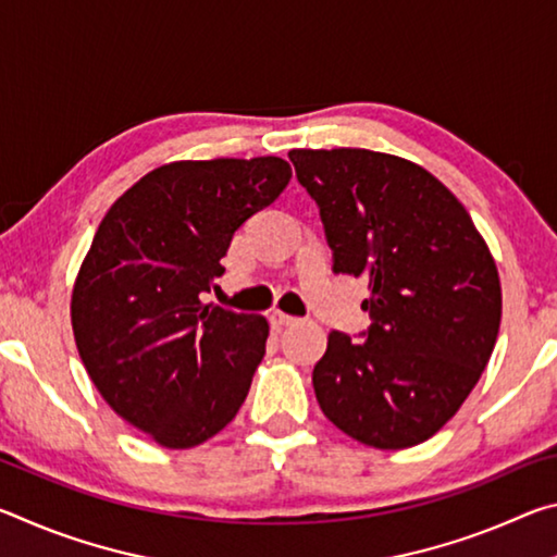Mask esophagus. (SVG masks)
I'll return each mask as SVG.
<instances>
[{
	"instance_id": "34e87169",
	"label": "esophagus",
	"mask_w": 557,
	"mask_h": 557,
	"mask_svg": "<svg viewBox=\"0 0 557 557\" xmlns=\"http://www.w3.org/2000/svg\"><path fill=\"white\" fill-rule=\"evenodd\" d=\"M270 319H272V324H275V326H292V324H297V322H299L297 317L285 314V312H272V314H270Z\"/></svg>"
}]
</instances>
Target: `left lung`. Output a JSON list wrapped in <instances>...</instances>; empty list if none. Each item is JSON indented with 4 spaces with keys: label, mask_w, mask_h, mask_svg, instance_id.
Listing matches in <instances>:
<instances>
[{
    "label": "left lung",
    "mask_w": 557,
    "mask_h": 557,
    "mask_svg": "<svg viewBox=\"0 0 557 557\" xmlns=\"http://www.w3.org/2000/svg\"><path fill=\"white\" fill-rule=\"evenodd\" d=\"M322 213L336 275L369 280L361 344L329 334L319 408L375 449L430 440L482 379L502 324L496 260L465 206L428 169L371 149H292Z\"/></svg>",
    "instance_id": "obj_1"
}]
</instances>
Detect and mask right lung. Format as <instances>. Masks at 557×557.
Wrapping results in <instances>:
<instances>
[{"label":"right lung","instance_id":"right-lung-1","mask_svg":"<svg viewBox=\"0 0 557 557\" xmlns=\"http://www.w3.org/2000/svg\"><path fill=\"white\" fill-rule=\"evenodd\" d=\"M280 157L184 159L100 221L71 295L81 361L122 420L166 449L228 425L265 356V317L203 305L233 233L289 184Z\"/></svg>","mask_w":557,"mask_h":557}]
</instances>
